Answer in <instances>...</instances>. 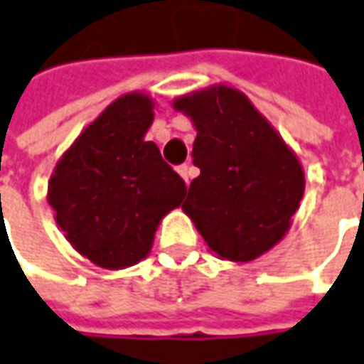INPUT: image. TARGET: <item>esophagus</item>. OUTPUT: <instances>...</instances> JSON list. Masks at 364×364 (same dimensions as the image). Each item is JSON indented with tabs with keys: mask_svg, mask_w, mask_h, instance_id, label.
I'll return each mask as SVG.
<instances>
[{
	"mask_svg": "<svg viewBox=\"0 0 364 364\" xmlns=\"http://www.w3.org/2000/svg\"><path fill=\"white\" fill-rule=\"evenodd\" d=\"M177 171H179V175L185 179V183L191 181V177H193V169H191V165H179Z\"/></svg>",
	"mask_w": 364,
	"mask_h": 364,
	"instance_id": "1",
	"label": "esophagus"
}]
</instances>
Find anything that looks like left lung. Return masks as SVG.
I'll list each match as a JSON object with an SVG mask.
<instances>
[{
  "label": "left lung",
  "mask_w": 364,
  "mask_h": 364,
  "mask_svg": "<svg viewBox=\"0 0 364 364\" xmlns=\"http://www.w3.org/2000/svg\"><path fill=\"white\" fill-rule=\"evenodd\" d=\"M197 136L183 211L220 257L250 262L278 244L304 193V171L240 90L213 86L175 100Z\"/></svg>",
  "instance_id": "8db88e82"
}]
</instances>
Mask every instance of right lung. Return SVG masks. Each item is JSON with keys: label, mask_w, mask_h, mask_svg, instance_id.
I'll list each match as a JSON object with an SVG mask.
<instances>
[{"label": "right lung", "mask_w": 364, "mask_h": 364, "mask_svg": "<svg viewBox=\"0 0 364 364\" xmlns=\"http://www.w3.org/2000/svg\"><path fill=\"white\" fill-rule=\"evenodd\" d=\"M153 102L144 95L114 100L58 161L48 201L76 252L119 269L141 262L159 221L181 205L187 187L144 132Z\"/></svg>", "instance_id": "right-lung-1"}]
</instances>
